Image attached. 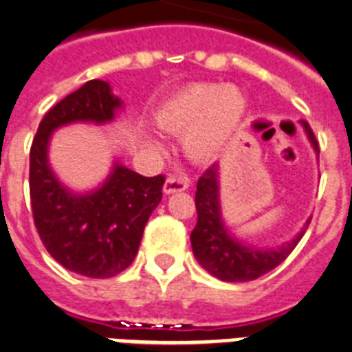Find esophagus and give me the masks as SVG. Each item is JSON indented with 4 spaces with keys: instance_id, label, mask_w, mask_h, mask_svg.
Instances as JSON below:
<instances>
[{
    "instance_id": "34e87169",
    "label": "esophagus",
    "mask_w": 352,
    "mask_h": 352,
    "mask_svg": "<svg viewBox=\"0 0 352 352\" xmlns=\"http://www.w3.org/2000/svg\"><path fill=\"white\" fill-rule=\"evenodd\" d=\"M188 186H190V181L184 177H168L164 186H162V191H164V195L179 193V191L188 190Z\"/></svg>"
}]
</instances>
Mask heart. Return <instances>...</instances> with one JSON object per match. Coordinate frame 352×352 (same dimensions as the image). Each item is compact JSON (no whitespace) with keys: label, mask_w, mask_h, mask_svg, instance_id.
Masks as SVG:
<instances>
[{"label":"heart","mask_w":352,"mask_h":352,"mask_svg":"<svg viewBox=\"0 0 352 352\" xmlns=\"http://www.w3.org/2000/svg\"><path fill=\"white\" fill-rule=\"evenodd\" d=\"M247 111V98L234 85L190 84L168 96L153 111V121L162 131L182 132L184 153L197 162L218 157L226 148ZM150 148L161 143L152 132H144Z\"/></svg>","instance_id":"1"}]
</instances>
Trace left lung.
Masks as SVG:
<instances>
[{
	"mask_svg": "<svg viewBox=\"0 0 352 352\" xmlns=\"http://www.w3.org/2000/svg\"><path fill=\"white\" fill-rule=\"evenodd\" d=\"M300 126L304 129V134L318 159L320 150L311 129L306 121H300ZM195 206H197L199 220L190 236L195 258L200 267L209 272L212 277L227 283L252 281L274 270L277 265H281L288 258V254L295 249V245L299 243L311 220L308 218L302 229L290 241H285L279 247H256L240 240L234 232L229 231L226 220L221 217L218 162H214L199 179Z\"/></svg>",
	"mask_w": 352,
	"mask_h": 352,
	"instance_id": "8db88e82",
	"label": "left lung"
}]
</instances>
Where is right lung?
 Wrapping results in <instances>:
<instances>
[{
  "instance_id": "add662e5",
  "label": "right lung",
  "mask_w": 352,
  "mask_h": 352,
  "mask_svg": "<svg viewBox=\"0 0 352 352\" xmlns=\"http://www.w3.org/2000/svg\"><path fill=\"white\" fill-rule=\"evenodd\" d=\"M121 112L123 100L109 82H85L46 112L30 150L32 211L41 240L62 267L93 279L118 276L134 261L164 177H143L114 157L96 188L76 191L53 170L50 143L62 126L107 125Z\"/></svg>"
}]
</instances>
